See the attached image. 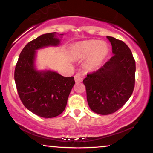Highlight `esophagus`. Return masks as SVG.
Listing matches in <instances>:
<instances>
[{"instance_id": "34e87169", "label": "esophagus", "mask_w": 153, "mask_h": 153, "mask_svg": "<svg viewBox=\"0 0 153 153\" xmlns=\"http://www.w3.org/2000/svg\"><path fill=\"white\" fill-rule=\"evenodd\" d=\"M74 78H75V81L76 82H81L82 80V79H83V78H82V75H80V74H79V73H77V74L75 75Z\"/></svg>"}]
</instances>
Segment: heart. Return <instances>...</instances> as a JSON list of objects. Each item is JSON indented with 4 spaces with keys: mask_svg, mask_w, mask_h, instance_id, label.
I'll use <instances>...</instances> for the list:
<instances>
[{
    "mask_svg": "<svg viewBox=\"0 0 153 153\" xmlns=\"http://www.w3.org/2000/svg\"><path fill=\"white\" fill-rule=\"evenodd\" d=\"M73 54L78 59H85L89 70H96L101 65L108 53V45L99 40H86L76 43L73 48Z\"/></svg>",
    "mask_w": 153,
    "mask_h": 153,
    "instance_id": "obj_1",
    "label": "heart"
}]
</instances>
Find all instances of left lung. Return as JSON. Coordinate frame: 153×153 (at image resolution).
Instances as JSON below:
<instances>
[{
    "mask_svg": "<svg viewBox=\"0 0 153 153\" xmlns=\"http://www.w3.org/2000/svg\"><path fill=\"white\" fill-rule=\"evenodd\" d=\"M114 55L98 71L83 80L90 108L101 115L113 114L129 100L135 84V60L130 49L121 40L107 36Z\"/></svg>",
    "mask_w": 153,
    "mask_h": 153,
    "instance_id": "1",
    "label": "left lung"
}]
</instances>
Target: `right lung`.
Instances as JSON below:
<instances>
[{
	"mask_svg": "<svg viewBox=\"0 0 153 153\" xmlns=\"http://www.w3.org/2000/svg\"><path fill=\"white\" fill-rule=\"evenodd\" d=\"M55 34L47 33L29 42L19 55L14 72L16 85L23 104L44 118H52L62 113L75 84L73 76L64 77L56 72L35 69L36 50L58 45L59 39Z\"/></svg>",
	"mask_w": 153,
	"mask_h": 153,
	"instance_id": "right-lung-1",
	"label": "right lung"
}]
</instances>
